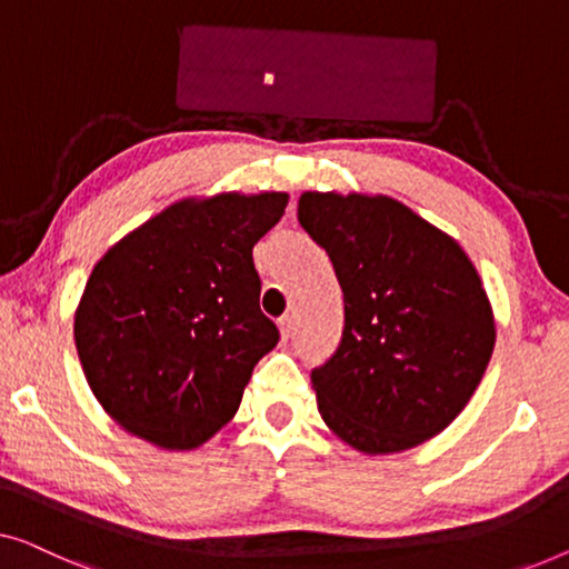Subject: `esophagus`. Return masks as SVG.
<instances>
[{
    "label": "esophagus",
    "instance_id": "34e87169",
    "mask_svg": "<svg viewBox=\"0 0 569 569\" xmlns=\"http://www.w3.org/2000/svg\"><path fill=\"white\" fill-rule=\"evenodd\" d=\"M279 333H282L284 341L290 339V336L295 333V316H282V318H279Z\"/></svg>",
    "mask_w": 569,
    "mask_h": 569
}]
</instances>
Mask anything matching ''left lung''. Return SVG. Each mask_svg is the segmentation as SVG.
Returning <instances> with one entry per match:
<instances>
[{
    "instance_id": "1",
    "label": "left lung",
    "mask_w": 569,
    "mask_h": 569,
    "mask_svg": "<svg viewBox=\"0 0 569 569\" xmlns=\"http://www.w3.org/2000/svg\"><path fill=\"white\" fill-rule=\"evenodd\" d=\"M298 220L343 290L341 341L310 372L326 426L365 455H392L443 431L496 346L472 261L390 197L305 192Z\"/></svg>"
}]
</instances>
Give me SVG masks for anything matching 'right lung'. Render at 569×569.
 Masks as SVG:
<instances>
[{
	"instance_id": "add662e5",
	"label": "right lung",
	"mask_w": 569,
	"mask_h": 569,
	"mask_svg": "<svg viewBox=\"0 0 569 569\" xmlns=\"http://www.w3.org/2000/svg\"><path fill=\"white\" fill-rule=\"evenodd\" d=\"M284 208V192L184 200L97 261L73 339L89 387L126 431L194 449L236 416L279 341L251 251Z\"/></svg>"
}]
</instances>
